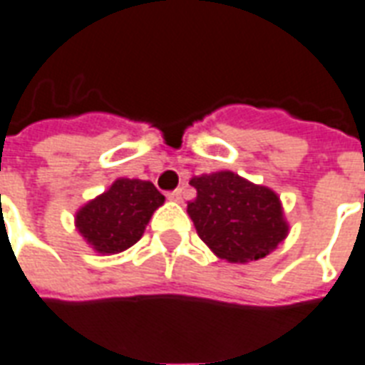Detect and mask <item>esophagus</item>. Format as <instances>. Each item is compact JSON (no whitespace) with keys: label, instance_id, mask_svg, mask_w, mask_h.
I'll return each mask as SVG.
<instances>
[{"label":"esophagus","instance_id":"1","mask_svg":"<svg viewBox=\"0 0 365 365\" xmlns=\"http://www.w3.org/2000/svg\"><path fill=\"white\" fill-rule=\"evenodd\" d=\"M168 199L174 202H182V189H176V191L168 193Z\"/></svg>","mask_w":365,"mask_h":365}]
</instances>
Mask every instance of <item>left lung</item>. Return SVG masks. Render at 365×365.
<instances>
[{
    "label": "left lung",
    "instance_id": "obj_1",
    "mask_svg": "<svg viewBox=\"0 0 365 365\" xmlns=\"http://www.w3.org/2000/svg\"><path fill=\"white\" fill-rule=\"evenodd\" d=\"M189 183L197 197L187 202V214L199 237L222 260H260L289 235L282 199L274 189L232 170L195 176Z\"/></svg>",
    "mask_w": 365,
    "mask_h": 365
}]
</instances>
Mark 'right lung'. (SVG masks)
I'll return each instance as SVG.
<instances>
[{
  "instance_id": "right-lung-1",
  "label": "right lung",
  "mask_w": 365,
  "mask_h": 365,
  "mask_svg": "<svg viewBox=\"0 0 365 365\" xmlns=\"http://www.w3.org/2000/svg\"><path fill=\"white\" fill-rule=\"evenodd\" d=\"M164 195L151 182L118 178L76 210L74 226L99 255H118L141 239Z\"/></svg>"
}]
</instances>
